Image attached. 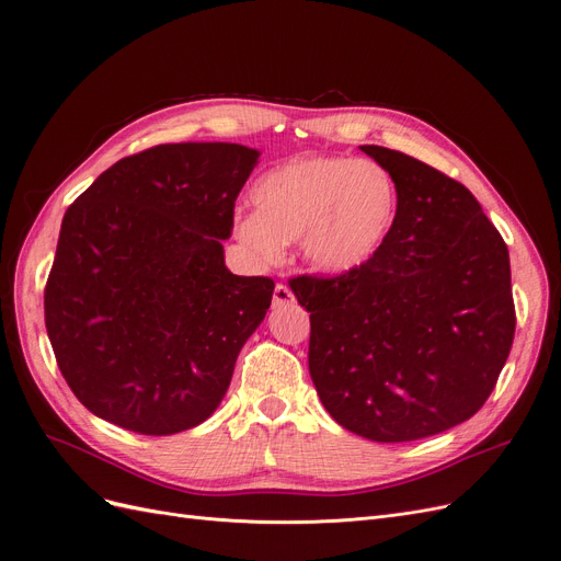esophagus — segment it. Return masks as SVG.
Masks as SVG:
<instances>
[{
    "label": "esophagus",
    "instance_id": "34e87169",
    "mask_svg": "<svg viewBox=\"0 0 561 561\" xmlns=\"http://www.w3.org/2000/svg\"><path fill=\"white\" fill-rule=\"evenodd\" d=\"M293 300V293H290V288L286 286V284H277L275 286V293H273V307H286V305H290Z\"/></svg>",
    "mask_w": 561,
    "mask_h": 561
}]
</instances>
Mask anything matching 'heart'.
<instances>
[{
  "label": "heart",
  "mask_w": 561,
  "mask_h": 561,
  "mask_svg": "<svg viewBox=\"0 0 561 561\" xmlns=\"http://www.w3.org/2000/svg\"><path fill=\"white\" fill-rule=\"evenodd\" d=\"M254 211L233 218V239L254 259L275 263L300 239L318 273H355L381 250L393 229L398 188L370 159L296 157L259 176Z\"/></svg>",
  "instance_id": "obj_1"
}]
</instances>
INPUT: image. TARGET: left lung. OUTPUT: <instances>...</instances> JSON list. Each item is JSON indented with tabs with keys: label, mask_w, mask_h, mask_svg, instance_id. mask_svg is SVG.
<instances>
[{
	"label": "left lung",
	"mask_w": 561,
	"mask_h": 561,
	"mask_svg": "<svg viewBox=\"0 0 561 561\" xmlns=\"http://www.w3.org/2000/svg\"><path fill=\"white\" fill-rule=\"evenodd\" d=\"M398 188L387 243L364 268L288 282L311 313L309 373L330 416L379 444L446 432L482 409L516 330L510 252L453 176L362 145Z\"/></svg>",
	"instance_id": "1"
}]
</instances>
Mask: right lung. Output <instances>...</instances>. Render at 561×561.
Instances as JSON below:
<instances>
[{
  "label": "right lung",
  "instance_id": "add662e5",
  "mask_svg": "<svg viewBox=\"0 0 561 561\" xmlns=\"http://www.w3.org/2000/svg\"><path fill=\"white\" fill-rule=\"evenodd\" d=\"M259 159L236 142H174L104 170L64 216L45 328L95 416L168 436L209 419L271 307V277L225 265L233 202Z\"/></svg>",
  "mask_w": 561,
  "mask_h": 561
}]
</instances>
